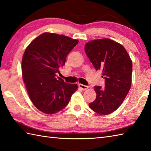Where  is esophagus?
<instances>
[{
  "label": "esophagus",
  "mask_w": 151,
  "mask_h": 151,
  "mask_svg": "<svg viewBox=\"0 0 151 151\" xmlns=\"http://www.w3.org/2000/svg\"><path fill=\"white\" fill-rule=\"evenodd\" d=\"M78 87H79V88H81L82 90L85 91V90H86V89H88V88H89V86L83 85V84H78Z\"/></svg>",
  "instance_id": "esophagus-1"
}]
</instances>
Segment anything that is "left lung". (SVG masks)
<instances>
[{"mask_svg":"<svg viewBox=\"0 0 151 151\" xmlns=\"http://www.w3.org/2000/svg\"><path fill=\"white\" fill-rule=\"evenodd\" d=\"M85 52L95 69L101 70L105 79V88L94 87L97 97L89 106L99 114L108 115L120 106L130 90L132 60L122 45L107 38L87 43Z\"/></svg>","mask_w":151,"mask_h":151,"instance_id":"8db88e82","label":"left lung"}]
</instances>
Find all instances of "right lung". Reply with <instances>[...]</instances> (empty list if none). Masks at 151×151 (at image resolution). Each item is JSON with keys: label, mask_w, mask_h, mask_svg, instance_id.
<instances>
[{"label": "right lung", "mask_w": 151, "mask_h": 151, "mask_svg": "<svg viewBox=\"0 0 151 151\" xmlns=\"http://www.w3.org/2000/svg\"><path fill=\"white\" fill-rule=\"evenodd\" d=\"M78 43L77 40L64 35L45 32L25 50L21 65L22 78L32 102L43 113L54 114L63 110L77 90V84L64 82L56 75Z\"/></svg>", "instance_id": "1"}]
</instances>
